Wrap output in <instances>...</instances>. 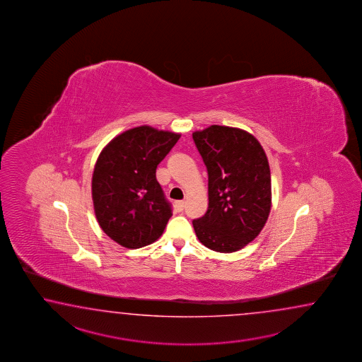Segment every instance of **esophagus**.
<instances>
[{
	"instance_id": "34e87169",
	"label": "esophagus",
	"mask_w": 362,
	"mask_h": 362,
	"mask_svg": "<svg viewBox=\"0 0 362 362\" xmlns=\"http://www.w3.org/2000/svg\"><path fill=\"white\" fill-rule=\"evenodd\" d=\"M175 206H176V209H177L178 212H182L185 208V202H182V200H178V202L175 203Z\"/></svg>"
}]
</instances>
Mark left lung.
<instances>
[{
	"instance_id": "obj_1",
	"label": "left lung",
	"mask_w": 362,
	"mask_h": 362,
	"mask_svg": "<svg viewBox=\"0 0 362 362\" xmlns=\"http://www.w3.org/2000/svg\"><path fill=\"white\" fill-rule=\"evenodd\" d=\"M208 172V209L192 221L200 243L235 252L262 230L272 207L268 158L248 132L211 125L192 133Z\"/></svg>"
}]
</instances>
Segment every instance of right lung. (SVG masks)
<instances>
[{
	"mask_svg": "<svg viewBox=\"0 0 362 362\" xmlns=\"http://www.w3.org/2000/svg\"><path fill=\"white\" fill-rule=\"evenodd\" d=\"M180 137L141 125L116 136L100 151L93 172V206L102 230L120 246L151 245L165 229L172 208L155 173Z\"/></svg>",
	"mask_w": 362,
	"mask_h": 362,
	"instance_id": "add662e5",
	"label": "right lung"
}]
</instances>
